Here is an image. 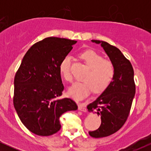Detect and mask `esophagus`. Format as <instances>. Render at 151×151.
<instances>
[{
  "label": "esophagus",
  "instance_id": "1",
  "mask_svg": "<svg viewBox=\"0 0 151 151\" xmlns=\"http://www.w3.org/2000/svg\"><path fill=\"white\" fill-rule=\"evenodd\" d=\"M78 108L79 110L82 111H86V107L85 103H79L78 104Z\"/></svg>",
  "mask_w": 151,
  "mask_h": 151
}]
</instances>
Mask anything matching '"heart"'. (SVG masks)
Instances as JSON below:
<instances>
[{
  "mask_svg": "<svg viewBox=\"0 0 151 151\" xmlns=\"http://www.w3.org/2000/svg\"><path fill=\"white\" fill-rule=\"evenodd\" d=\"M80 57L89 67L83 81L75 83L69 89V94L76 99H83L92 92L104 91L110 86L115 76V67L110 60H104L101 55L93 51L86 50L80 54ZM72 58L66 55L60 64V71L67 81L72 82Z\"/></svg>",
  "mask_w": 151,
  "mask_h": 151,
  "instance_id": "obj_1",
  "label": "heart"
}]
</instances>
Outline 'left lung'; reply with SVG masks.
<instances>
[{
  "mask_svg": "<svg viewBox=\"0 0 151 151\" xmlns=\"http://www.w3.org/2000/svg\"><path fill=\"white\" fill-rule=\"evenodd\" d=\"M101 43L115 67V76L111 84L99 97L87 106L89 111L96 110L101 116V124L96 131H89L93 138H102L114 134L124 125L129 117L136 93L134 71L131 62L117 47L108 42Z\"/></svg>",
  "mask_w": 151,
  "mask_h": 151,
  "instance_id": "1",
  "label": "left lung"
}]
</instances>
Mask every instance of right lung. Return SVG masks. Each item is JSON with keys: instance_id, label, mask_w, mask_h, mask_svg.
Wrapping results in <instances>:
<instances>
[{"instance_id": "1", "label": "right lung", "mask_w": 151, "mask_h": 151, "mask_svg": "<svg viewBox=\"0 0 151 151\" xmlns=\"http://www.w3.org/2000/svg\"><path fill=\"white\" fill-rule=\"evenodd\" d=\"M77 41L50 37L27 51L15 75L13 104L29 131L42 136L61 129L60 117L78 106L72 99L59 98L64 87L60 71L62 58Z\"/></svg>"}]
</instances>
